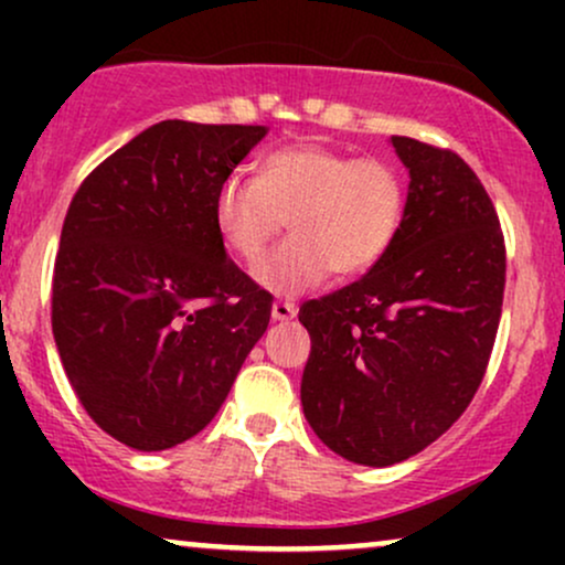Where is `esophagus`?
I'll return each mask as SVG.
<instances>
[{
	"instance_id": "esophagus-1",
	"label": "esophagus",
	"mask_w": 565,
	"mask_h": 565,
	"mask_svg": "<svg viewBox=\"0 0 565 565\" xmlns=\"http://www.w3.org/2000/svg\"><path fill=\"white\" fill-rule=\"evenodd\" d=\"M270 316H274V321H291V319H295V316H297L295 302L276 300L274 308H270Z\"/></svg>"
}]
</instances>
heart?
Segmentation results:
<instances>
[{
  "instance_id": "heart-1",
  "label": "heart",
  "mask_w": 565,
  "mask_h": 565,
  "mask_svg": "<svg viewBox=\"0 0 565 565\" xmlns=\"http://www.w3.org/2000/svg\"><path fill=\"white\" fill-rule=\"evenodd\" d=\"M401 172L382 159L295 142L260 161L257 180L228 174L215 193V225L223 244L255 260L289 220L295 236L255 265V281L295 297L329 276L366 274L391 252L404 220Z\"/></svg>"
}]
</instances>
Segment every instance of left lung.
I'll list each match as a JSON object with an SVG mask.
<instances>
[{"mask_svg":"<svg viewBox=\"0 0 565 565\" xmlns=\"http://www.w3.org/2000/svg\"><path fill=\"white\" fill-rule=\"evenodd\" d=\"M404 220L364 278L300 308L310 334L300 398L334 454L404 462L444 436L481 385L502 316L504 238L457 153L398 138Z\"/></svg>","mask_w":565,"mask_h":565,"instance_id":"1","label":"left lung"}]
</instances>
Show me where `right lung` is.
Segmentation results:
<instances>
[{
    "label": "right lung",
    "mask_w": 565,
    "mask_h": 565,
    "mask_svg": "<svg viewBox=\"0 0 565 565\" xmlns=\"http://www.w3.org/2000/svg\"><path fill=\"white\" fill-rule=\"evenodd\" d=\"M268 127L167 119L89 172L68 206L53 334L76 398L129 449L204 430L270 321L215 225L217 185Z\"/></svg>",
    "instance_id": "1"
}]
</instances>
